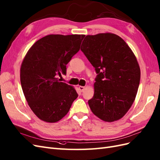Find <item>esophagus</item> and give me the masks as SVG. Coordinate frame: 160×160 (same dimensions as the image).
Segmentation results:
<instances>
[{
	"mask_svg": "<svg viewBox=\"0 0 160 160\" xmlns=\"http://www.w3.org/2000/svg\"><path fill=\"white\" fill-rule=\"evenodd\" d=\"M84 89H85L84 86H79V90H80V92H83Z\"/></svg>",
	"mask_w": 160,
	"mask_h": 160,
	"instance_id": "obj_1",
	"label": "esophagus"
}]
</instances>
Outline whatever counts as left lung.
I'll return each mask as SVG.
<instances>
[{"mask_svg":"<svg viewBox=\"0 0 160 160\" xmlns=\"http://www.w3.org/2000/svg\"><path fill=\"white\" fill-rule=\"evenodd\" d=\"M80 49L97 74L88 102L91 111L104 121L120 119L133 104L139 85L140 68L133 52L111 33L86 35Z\"/></svg>","mask_w":160,"mask_h":160,"instance_id":"obj_1","label":"left lung"}]
</instances>
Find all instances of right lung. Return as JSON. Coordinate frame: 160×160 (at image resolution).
Here are the masks:
<instances>
[{
  "mask_svg": "<svg viewBox=\"0 0 160 160\" xmlns=\"http://www.w3.org/2000/svg\"><path fill=\"white\" fill-rule=\"evenodd\" d=\"M84 36H45L25 56L20 70L21 87L29 107L41 120H61L78 96L74 87L58 77L66 74V65L80 50Z\"/></svg>",
  "mask_w": 160,
  "mask_h": 160,
  "instance_id": "1",
  "label": "right lung"
}]
</instances>
